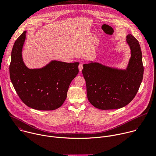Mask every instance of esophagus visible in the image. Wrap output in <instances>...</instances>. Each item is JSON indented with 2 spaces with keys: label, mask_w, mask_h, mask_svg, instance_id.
I'll list each match as a JSON object with an SVG mask.
<instances>
[{
  "label": "esophagus",
  "mask_w": 156,
  "mask_h": 156,
  "mask_svg": "<svg viewBox=\"0 0 156 156\" xmlns=\"http://www.w3.org/2000/svg\"><path fill=\"white\" fill-rule=\"evenodd\" d=\"M78 68H79V71L81 72L83 69V64L82 63H80L79 66H78Z\"/></svg>",
  "instance_id": "obj_1"
}]
</instances>
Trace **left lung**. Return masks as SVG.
I'll return each mask as SVG.
<instances>
[{"label": "left lung", "instance_id": "1", "mask_svg": "<svg viewBox=\"0 0 156 156\" xmlns=\"http://www.w3.org/2000/svg\"><path fill=\"white\" fill-rule=\"evenodd\" d=\"M126 42L131 57L126 70L109 67L91 62L84 64L82 73L86 81L88 101L101 110L117 109L128 104L137 94L143 80L144 66L138 40L129 34Z\"/></svg>", "mask_w": 156, "mask_h": 156}]
</instances>
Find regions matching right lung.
<instances>
[{"label":"right lung","instance_id":"obj_1","mask_svg":"<svg viewBox=\"0 0 156 156\" xmlns=\"http://www.w3.org/2000/svg\"><path fill=\"white\" fill-rule=\"evenodd\" d=\"M26 33L18 37L13 46L9 67L11 81L27 106L36 110H55L65 101L69 86L78 73L79 63L52 60L41 69H28L22 58Z\"/></svg>","mask_w":156,"mask_h":156}]
</instances>
